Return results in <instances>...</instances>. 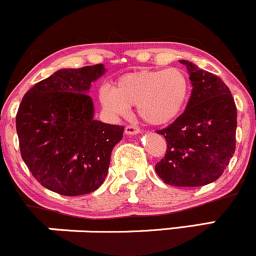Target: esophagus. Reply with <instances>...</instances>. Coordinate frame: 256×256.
Instances as JSON below:
<instances>
[{"label": "esophagus", "instance_id": "34e87169", "mask_svg": "<svg viewBox=\"0 0 256 256\" xmlns=\"http://www.w3.org/2000/svg\"><path fill=\"white\" fill-rule=\"evenodd\" d=\"M126 134H128V136H134V134H139L140 133V129H139L136 126H127L124 129Z\"/></svg>", "mask_w": 256, "mask_h": 256}]
</instances>
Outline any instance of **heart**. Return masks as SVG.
I'll return each mask as SVG.
<instances>
[{"label":"heart","mask_w":256,"mask_h":256,"mask_svg":"<svg viewBox=\"0 0 256 256\" xmlns=\"http://www.w3.org/2000/svg\"><path fill=\"white\" fill-rule=\"evenodd\" d=\"M190 83L179 68L140 70L126 73L114 87L103 84L98 100L103 110L113 120L126 117L136 106L138 114L152 126H164L176 120L186 108Z\"/></svg>","instance_id":"obj_1"}]
</instances>
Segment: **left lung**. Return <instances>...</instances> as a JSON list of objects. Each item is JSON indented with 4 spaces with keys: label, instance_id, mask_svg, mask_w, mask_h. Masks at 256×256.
<instances>
[{
    "label": "left lung",
    "instance_id": "left-lung-1",
    "mask_svg": "<svg viewBox=\"0 0 256 256\" xmlns=\"http://www.w3.org/2000/svg\"><path fill=\"white\" fill-rule=\"evenodd\" d=\"M193 90L188 106L170 126L158 130L168 148L156 166L164 183L202 186L216 180L235 152L236 106L218 76L182 60Z\"/></svg>",
    "mask_w": 256,
    "mask_h": 256
}]
</instances>
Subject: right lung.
<instances>
[{
	"label": "right lung",
	"mask_w": 256,
	"mask_h": 256,
	"mask_svg": "<svg viewBox=\"0 0 256 256\" xmlns=\"http://www.w3.org/2000/svg\"><path fill=\"white\" fill-rule=\"evenodd\" d=\"M103 64L64 68L34 84L16 116L21 156L44 188L74 196L97 190L124 127L94 120L88 96Z\"/></svg>",
	"instance_id": "add662e5"
}]
</instances>
